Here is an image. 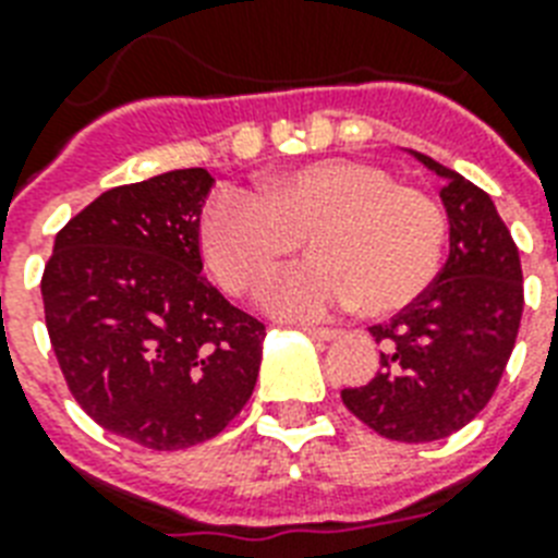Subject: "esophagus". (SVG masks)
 Masks as SVG:
<instances>
[{
	"instance_id": "1",
	"label": "esophagus",
	"mask_w": 558,
	"mask_h": 558,
	"mask_svg": "<svg viewBox=\"0 0 558 558\" xmlns=\"http://www.w3.org/2000/svg\"><path fill=\"white\" fill-rule=\"evenodd\" d=\"M304 332L318 341H332L339 336V330H332V327H304Z\"/></svg>"
}]
</instances>
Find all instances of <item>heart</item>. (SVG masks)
I'll return each instance as SVG.
<instances>
[{
	"label": "heart",
	"instance_id": "b5f03b06",
	"mask_svg": "<svg viewBox=\"0 0 558 558\" xmlns=\"http://www.w3.org/2000/svg\"><path fill=\"white\" fill-rule=\"evenodd\" d=\"M446 214L385 170L327 159L271 173L245 193H217L199 219V248L219 287L245 295L301 240L310 260L278 271L260 306L280 318H322L356 304L390 315L432 287L446 248Z\"/></svg>",
	"mask_w": 558,
	"mask_h": 558
}]
</instances>
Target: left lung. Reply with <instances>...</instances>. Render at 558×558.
<instances>
[{
	"label": "left lung",
	"mask_w": 558,
	"mask_h": 558,
	"mask_svg": "<svg viewBox=\"0 0 558 558\" xmlns=\"http://www.w3.org/2000/svg\"><path fill=\"white\" fill-rule=\"evenodd\" d=\"M442 179L449 260L434 283L388 324H373L379 373L341 399L367 428L399 442L460 432L493 399L524 310L519 248L484 193L432 156L411 150Z\"/></svg>",
	"instance_id": "left-lung-1"
}]
</instances>
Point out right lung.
I'll use <instances>...</instances> for the list:
<instances>
[{
    "label": "right lung",
    "instance_id": "add662e5",
    "mask_svg": "<svg viewBox=\"0 0 558 558\" xmlns=\"http://www.w3.org/2000/svg\"><path fill=\"white\" fill-rule=\"evenodd\" d=\"M214 177L168 170L100 193L63 226L43 271L46 327L77 405L153 451L217 437L248 402L263 327L202 275Z\"/></svg>",
    "mask_w": 558,
    "mask_h": 558
}]
</instances>
